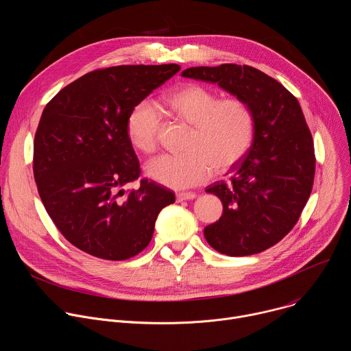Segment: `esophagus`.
Returning a JSON list of instances; mask_svg holds the SVG:
<instances>
[{
	"instance_id": "1",
	"label": "esophagus",
	"mask_w": 351,
	"mask_h": 351,
	"mask_svg": "<svg viewBox=\"0 0 351 351\" xmlns=\"http://www.w3.org/2000/svg\"><path fill=\"white\" fill-rule=\"evenodd\" d=\"M195 198V193L193 191H180L176 194L178 202H184V199H193Z\"/></svg>"
}]
</instances>
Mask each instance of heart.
<instances>
[{
	"instance_id": "b5f03b06",
	"label": "heart",
	"mask_w": 351,
	"mask_h": 351,
	"mask_svg": "<svg viewBox=\"0 0 351 351\" xmlns=\"http://www.w3.org/2000/svg\"><path fill=\"white\" fill-rule=\"evenodd\" d=\"M165 106L179 121L193 126L187 152L182 156L164 154L149 160L145 173L171 187L187 189L202 184L214 172L233 168L250 149L254 138V115L241 98L221 95L197 83H187L165 97ZM161 114L148 99L137 103L126 121L132 145L152 154L158 145Z\"/></svg>"
}]
</instances>
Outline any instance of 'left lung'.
Wrapping results in <instances>:
<instances>
[{
    "label": "left lung",
    "mask_w": 351,
    "mask_h": 351,
    "mask_svg": "<svg viewBox=\"0 0 351 351\" xmlns=\"http://www.w3.org/2000/svg\"><path fill=\"white\" fill-rule=\"evenodd\" d=\"M182 76L217 83L253 111L252 147L228 182L206 190L219 197L223 213L204 228V236L230 257L261 253L293 229L313 190L314 141L302 107L278 80L248 65L195 66Z\"/></svg>",
    "instance_id": "8db88e82"
}]
</instances>
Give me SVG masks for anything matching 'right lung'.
<instances>
[{"instance_id":"1","label":"right lung","mask_w":351,"mask_h":351,"mask_svg":"<svg viewBox=\"0 0 351 351\" xmlns=\"http://www.w3.org/2000/svg\"><path fill=\"white\" fill-rule=\"evenodd\" d=\"M180 71L121 65L88 72L64 87L40 118L33 172L41 202L64 237L111 261L137 256L152 241L160 211L175 193L141 179L128 136L132 108Z\"/></svg>"}]
</instances>
